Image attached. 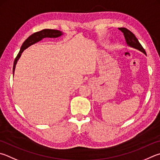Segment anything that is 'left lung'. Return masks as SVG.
I'll use <instances>...</instances> for the list:
<instances>
[{
	"label": "left lung",
	"instance_id": "1",
	"mask_svg": "<svg viewBox=\"0 0 160 160\" xmlns=\"http://www.w3.org/2000/svg\"><path fill=\"white\" fill-rule=\"evenodd\" d=\"M119 30H120L124 33V38H125L127 45H129L132 48L138 49V50L143 52L144 54H146V52L145 51L144 48L142 47L141 43L138 42V39L136 38V37L134 36V34H133L132 31H130L126 28H119Z\"/></svg>",
	"mask_w": 160,
	"mask_h": 160
}]
</instances>
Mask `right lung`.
<instances>
[{
    "mask_svg": "<svg viewBox=\"0 0 160 160\" xmlns=\"http://www.w3.org/2000/svg\"><path fill=\"white\" fill-rule=\"evenodd\" d=\"M62 33L60 31L58 30H54V29H43L38 32H36V33H33L32 35L28 38L25 40L23 43L21 49H20V51L16 57L15 59H14V65H13V75L14 72V69H15V66L17 64V62L19 57H21L22 53L24 50H26L27 48L29 47L31 45L34 44L37 42L40 41V40H42L44 38H57L60 36H62Z\"/></svg>",
    "mask_w": 160,
    "mask_h": 160,
    "instance_id": "obj_1",
    "label": "right lung"
}]
</instances>
